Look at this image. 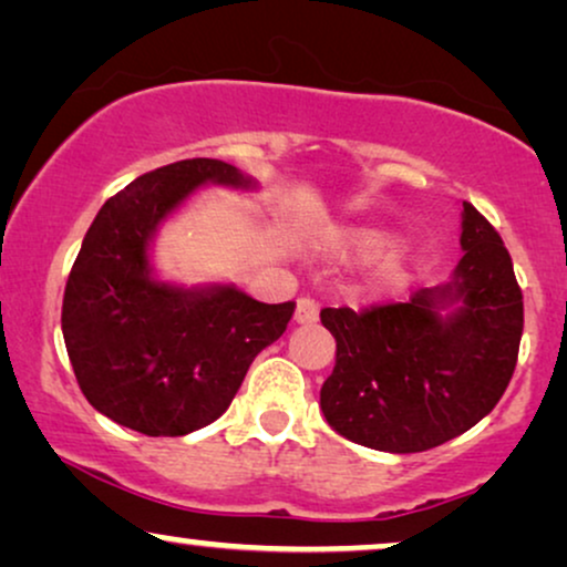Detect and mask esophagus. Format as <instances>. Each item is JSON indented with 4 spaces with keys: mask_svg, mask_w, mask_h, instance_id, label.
I'll return each instance as SVG.
<instances>
[{
    "mask_svg": "<svg viewBox=\"0 0 567 567\" xmlns=\"http://www.w3.org/2000/svg\"><path fill=\"white\" fill-rule=\"evenodd\" d=\"M319 319V303L313 298H298L296 321L298 324H313Z\"/></svg>",
    "mask_w": 567,
    "mask_h": 567,
    "instance_id": "esophagus-1",
    "label": "esophagus"
}]
</instances>
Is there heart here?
I'll use <instances>...</instances> for the list:
<instances>
[{
  "label": "heart",
  "mask_w": 567,
  "mask_h": 567,
  "mask_svg": "<svg viewBox=\"0 0 567 567\" xmlns=\"http://www.w3.org/2000/svg\"><path fill=\"white\" fill-rule=\"evenodd\" d=\"M379 246H382V238H377V235H361L358 238V248L363 250H377Z\"/></svg>",
  "instance_id": "heart-1"
}]
</instances>
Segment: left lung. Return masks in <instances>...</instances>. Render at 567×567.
Masks as SVG:
<instances>
[{"instance_id": "8db88e82", "label": "left lung", "mask_w": 567, "mask_h": 567, "mask_svg": "<svg viewBox=\"0 0 567 567\" xmlns=\"http://www.w3.org/2000/svg\"><path fill=\"white\" fill-rule=\"evenodd\" d=\"M463 259L453 282L405 303L321 308L337 342L321 411L334 432L384 453H424L476 426L511 384L523 292L492 221L463 200ZM453 299V318L435 313Z\"/></svg>"}]
</instances>
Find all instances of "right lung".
<instances>
[{
	"label": "right lung",
	"instance_id": "1",
	"mask_svg": "<svg viewBox=\"0 0 567 567\" xmlns=\"http://www.w3.org/2000/svg\"><path fill=\"white\" fill-rule=\"evenodd\" d=\"M204 183L250 185L233 164L183 159L114 193L85 233L62 298V334L85 400L146 436L209 426L296 303L235 288L181 290L148 277L154 227Z\"/></svg>",
	"mask_w": 567,
	"mask_h": 567
}]
</instances>
